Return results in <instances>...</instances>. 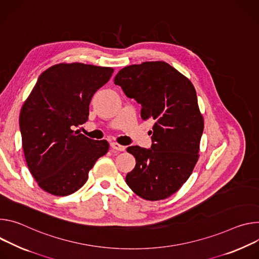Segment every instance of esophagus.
Listing matches in <instances>:
<instances>
[{
  "label": "esophagus",
  "instance_id": "1",
  "mask_svg": "<svg viewBox=\"0 0 259 259\" xmlns=\"http://www.w3.org/2000/svg\"><path fill=\"white\" fill-rule=\"evenodd\" d=\"M110 145H111V147H112L113 149H115V150H118V151H124V150H125V147L122 146V145H120V144H118V143L112 142Z\"/></svg>",
  "mask_w": 259,
  "mask_h": 259
}]
</instances>
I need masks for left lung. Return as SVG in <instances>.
<instances>
[{
  "label": "left lung",
  "instance_id": "left-lung-1",
  "mask_svg": "<svg viewBox=\"0 0 259 259\" xmlns=\"http://www.w3.org/2000/svg\"><path fill=\"white\" fill-rule=\"evenodd\" d=\"M125 96L141 105V116L152 120V145L127 147L136 166L125 177L139 196L159 200L179 190L198 158L204 119L192 83L164 62H145L121 69L114 78Z\"/></svg>",
  "mask_w": 259,
  "mask_h": 259
}]
</instances>
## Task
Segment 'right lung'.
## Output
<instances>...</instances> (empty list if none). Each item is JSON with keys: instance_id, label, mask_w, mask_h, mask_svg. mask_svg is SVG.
<instances>
[{"instance_id": "obj_1", "label": "right lung", "mask_w": 259, "mask_h": 259, "mask_svg": "<svg viewBox=\"0 0 259 259\" xmlns=\"http://www.w3.org/2000/svg\"><path fill=\"white\" fill-rule=\"evenodd\" d=\"M113 71L80 63L52 66L39 76L24 102L19 115L24 157L46 192L65 196L77 191L108 152L106 140H92L73 130L88 121L92 98Z\"/></svg>"}]
</instances>
